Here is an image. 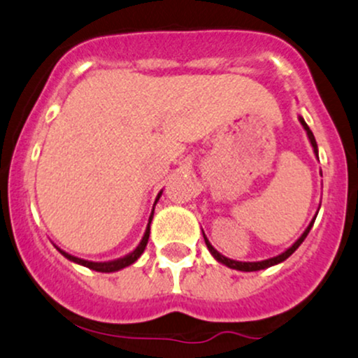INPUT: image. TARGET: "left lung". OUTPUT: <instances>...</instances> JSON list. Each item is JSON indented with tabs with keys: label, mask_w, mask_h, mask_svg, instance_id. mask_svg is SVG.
<instances>
[{
	"label": "left lung",
	"mask_w": 358,
	"mask_h": 358,
	"mask_svg": "<svg viewBox=\"0 0 358 358\" xmlns=\"http://www.w3.org/2000/svg\"><path fill=\"white\" fill-rule=\"evenodd\" d=\"M299 123H301V125H303L304 130H306V135H308V138H309V143H311V147H313V152H315V155H316V157H318V145H316L315 135H313V131L309 130V127L306 125V122H304L303 116H299ZM315 220H316V215H315V218L311 220V223L308 224L306 230L303 231V235H301L299 238L296 240V242L292 243L291 247H289L286 252H282V254H279V255L272 257V259L260 260V262H238V260H231V259H228V257L222 255V254H220L218 250H216L215 247H213V245L210 243V240H208V238H206V235H204V231H203V236H204V242H206V247H208V250H210V254H211L213 257H215V259L218 260L220 264H223V266H227V267H230V268H235V271H242V272H255V271H262V268H267V267L277 266V264L284 262V260H286L287 257H291L292 254H294V252L298 250L299 245L303 243V242H304V238H306V236H308V233H309V230H311V228H313V223H315Z\"/></svg>",
	"instance_id": "left-lung-1"
}]
</instances>
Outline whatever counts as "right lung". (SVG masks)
Returning <instances> with one entry per match:
<instances>
[{
    "instance_id": "right-lung-1",
    "label": "right lung",
    "mask_w": 358,
    "mask_h": 358,
    "mask_svg": "<svg viewBox=\"0 0 358 358\" xmlns=\"http://www.w3.org/2000/svg\"><path fill=\"white\" fill-rule=\"evenodd\" d=\"M160 196H162V191H160L159 194H157V198H155L154 208H152L150 218H148L145 233H143L142 240H140V243L136 245L135 250H131L130 254H127L125 257H120V259H115V260H108V262H92V260H84V259H79V257H74V255L67 254V252H64L62 248H59V247H57V250L64 257H66V259H69L71 262L79 264V266H84V267H87V268H92V271H96V272H116V271H122V268H125L128 266H131V264L136 262V260H138V257L143 254V250H145V247H147V243H148V236H150V223H152V218H154L155 204H157V201H159Z\"/></svg>"
}]
</instances>
